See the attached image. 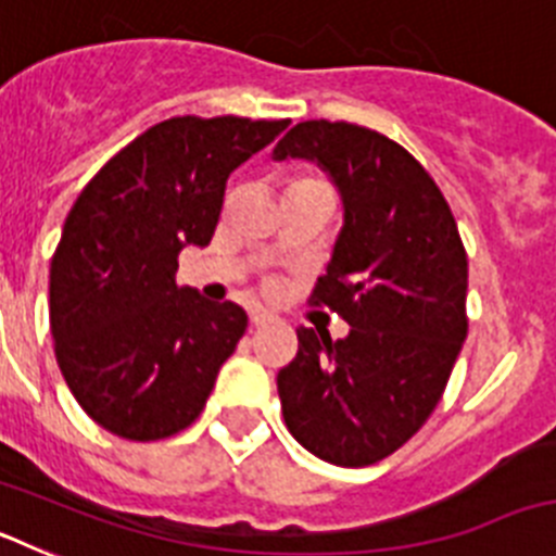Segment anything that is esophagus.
<instances>
[{"label": "esophagus", "instance_id": "esophagus-1", "mask_svg": "<svg viewBox=\"0 0 556 556\" xmlns=\"http://www.w3.org/2000/svg\"><path fill=\"white\" fill-rule=\"evenodd\" d=\"M275 317L269 312H264V308H253V312H250V323H253L255 328H262V326H267V323H273Z\"/></svg>", "mask_w": 556, "mask_h": 556}]
</instances>
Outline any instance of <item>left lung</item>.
<instances>
[{"label": "left lung", "instance_id": "left-lung-1", "mask_svg": "<svg viewBox=\"0 0 556 556\" xmlns=\"http://www.w3.org/2000/svg\"><path fill=\"white\" fill-rule=\"evenodd\" d=\"M312 159L339 186L345 225L308 306L331 308L345 339L298 328L278 372L287 429L339 468L376 465L420 431L468 337V253L448 200L384 132L308 119L275 159Z\"/></svg>", "mask_w": 556, "mask_h": 556}]
</instances>
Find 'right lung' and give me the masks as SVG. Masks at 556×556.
Segmentation results:
<instances>
[{
  "instance_id": "1",
  "label": "right lung",
  "mask_w": 556,
  "mask_h": 556,
  "mask_svg": "<svg viewBox=\"0 0 556 556\" xmlns=\"http://www.w3.org/2000/svg\"><path fill=\"white\" fill-rule=\"evenodd\" d=\"M287 125L172 116L122 147L68 211L49 328L68 390L111 434L152 443L203 412L248 314L178 287V253L211 242L228 175Z\"/></svg>"
}]
</instances>
